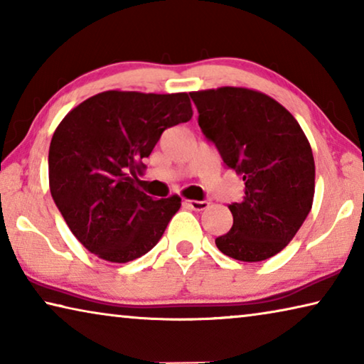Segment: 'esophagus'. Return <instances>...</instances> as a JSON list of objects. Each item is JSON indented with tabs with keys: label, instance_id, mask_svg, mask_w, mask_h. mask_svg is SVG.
<instances>
[{
	"label": "esophagus",
	"instance_id": "34e87169",
	"mask_svg": "<svg viewBox=\"0 0 364 364\" xmlns=\"http://www.w3.org/2000/svg\"><path fill=\"white\" fill-rule=\"evenodd\" d=\"M186 205L189 207V208H193V210H196V212H202V210H205V208L208 207V202L207 200H186Z\"/></svg>",
	"mask_w": 364,
	"mask_h": 364
}]
</instances>
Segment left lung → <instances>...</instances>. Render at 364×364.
Segmentation results:
<instances>
[{"label": "left lung", "instance_id": "8db88e82", "mask_svg": "<svg viewBox=\"0 0 364 364\" xmlns=\"http://www.w3.org/2000/svg\"><path fill=\"white\" fill-rule=\"evenodd\" d=\"M199 127L223 162L242 176L232 226L215 239L239 262H262L292 241L315 196V159L299 122L264 93L239 86L189 93Z\"/></svg>", "mask_w": 364, "mask_h": 364}]
</instances>
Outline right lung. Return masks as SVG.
<instances>
[{"label": "right lung", "instance_id": "right-lung-1", "mask_svg": "<svg viewBox=\"0 0 364 364\" xmlns=\"http://www.w3.org/2000/svg\"><path fill=\"white\" fill-rule=\"evenodd\" d=\"M193 117L188 93L110 90L78 104L49 146V189L67 226L91 254L136 260L159 242L181 197L154 200L134 170L167 128Z\"/></svg>", "mask_w": 364, "mask_h": 364}]
</instances>
